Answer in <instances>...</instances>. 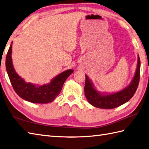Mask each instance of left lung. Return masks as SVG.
<instances>
[{"label": "left lung", "instance_id": "1", "mask_svg": "<svg viewBox=\"0 0 149 149\" xmlns=\"http://www.w3.org/2000/svg\"><path fill=\"white\" fill-rule=\"evenodd\" d=\"M140 60L138 54L136 69L134 77L129 85L121 90L113 93L100 92L96 88L93 81L86 75L84 93L88 102L100 109H111L116 108L128 102L133 97L138 88L140 80Z\"/></svg>", "mask_w": 149, "mask_h": 149}]
</instances>
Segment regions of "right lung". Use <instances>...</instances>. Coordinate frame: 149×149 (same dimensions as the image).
Here are the masks:
<instances>
[{"label": "right lung", "mask_w": 149, "mask_h": 149, "mask_svg": "<svg viewBox=\"0 0 149 149\" xmlns=\"http://www.w3.org/2000/svg\"><path fill=\"white\" fill-rule=\"evenodd\" d=\"M12 45H10L6 58V68L14 90L19 97L31 103H48L52 102L60 94L66 79L74 72L73 69H68L59 74L47 84L42 86L26 82L16 73L12 60Z\"/></svg>", "instance_id": "1"}]
</instances>
